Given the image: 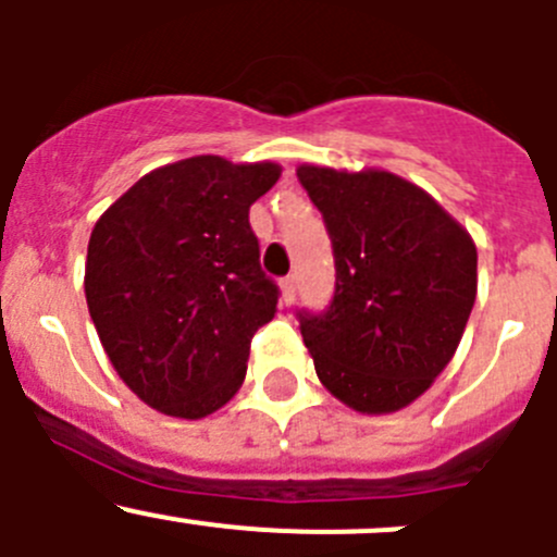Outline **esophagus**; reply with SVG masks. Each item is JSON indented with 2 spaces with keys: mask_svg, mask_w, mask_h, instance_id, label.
<instances>
[{
  "mask_svg": "<svg viewBox=\"0 0 557 557\" xmlns=\"http://www.w3.org/2000/svg\"><path fill=\"white\" fill-rule=\"evenodd\" d=\"M280 290H283V301L285 305H290L296 296V274H288V277L280 280Z\"/></svg>",
  "mask_w": 557,
  "mask_h": 557,
  "instance_id": "1",
  "label": "esophagus"
}]
</instances>
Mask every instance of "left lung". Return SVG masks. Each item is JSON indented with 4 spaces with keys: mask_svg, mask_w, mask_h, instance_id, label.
<instances>
[{
    "mask_svg": "<svg viewBox=\"0 0 557 557\" xmlns=\"http://www.w3.org/2000/svg\"><path fill=\"white\" fill-rule=\"evenodd\" d=\"M323 215L336 288L299 312L320 383L356 412L385 414L423 396L458 350L476 299V247L423 188L385 170L301 164Z\"/></svg>",
    "mask_w": 557,
    "mask_h": 557,
    "instance_id": "obj_1",
    "label": "left lung"
}]
</instances>
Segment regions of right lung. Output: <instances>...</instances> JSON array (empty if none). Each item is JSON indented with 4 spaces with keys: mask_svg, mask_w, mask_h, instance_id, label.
<instances>
[{
    "mask_svg": "<svg viewBox=\"0 0 557 557\" xmlns=\"http://www.w3.org/2000/svg\"><path fill=\"white\" fill-rule=\"evenodd\" d=\"M272 161L194 156L139 177L94 226L86 301L102 347L148 407L199 420L243 385L250 339L277 312L247 212Z\"/></svg>",
    "mask_w": 557,
    "mask_h": 557,
    "instance_id": "1",
    "label": "right lung"
}]
</instances>
